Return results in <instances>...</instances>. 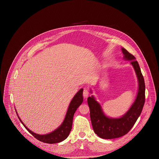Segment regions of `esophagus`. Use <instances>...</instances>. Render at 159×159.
<instances>
[{
	"mask_svg": "<svg viewBox=\"0 0 159 159\" xmlns=\"http://www.w3.org/2000/svg\"><path fill=\"white\" fill-rule=\"evenodd\" d=\"M89 95V90L87 88H85L83 91V96L84 98H87Z\"/></svg>",
	"mask_w": 159,
	"mask_h": 159,
	"instance_id": "esophagus-1",
	"label": "esophagus"
}]
</instances>
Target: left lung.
Segmentation results:
<instances>
[{
	"mask_svg": "<svg viewBox=\"0 0 159 159\" xmlns=\"http://www.w3.org/2000/svg\"><path fill=\"white\" fill-rule=\"evenodd\" d=\"M124 58L131 60L137 75L139 88L134 102L126 114L120 118L112 119L104 115L100 104L93 96L87 98L90 108V117L96 134L103 139H112L127 134L138 120L142 111L145 101V85L140 66L135 57L126 49L122 48Z\"/></svg>",
	"mask_w": 159,
	"mask_h": 159,
	"instance_id": "obj_1",
	"label": "left lung"
}]
</instances>
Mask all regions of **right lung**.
<instances>
[{"label": "right lung", "mask_w": 159, "mask_h": 159, "mask_svg": "<svg viewBox=\"0 0 159 159\" xmlns=\"http://www.w3.org/2000/svg\"><path fill=\"white\" fill-rule=\"evenodd\" d=\"M83 89H81L79 91L75 94L72 100L69 109L67 110V112L65 116V118L62 123V125L57 128L54 131L47 134H38L36 133H33L31 130H30L21 121L22 124L24 125L25 128L33 136L34 138L37 140H39L41 142L47 143H57L61 142L65 140L72 129V122H73V117L74 113L76 111L77 109L79 107V106L83 102Z\"/></svg>", "instance_id": "right-lung-1"}]
</instances>
